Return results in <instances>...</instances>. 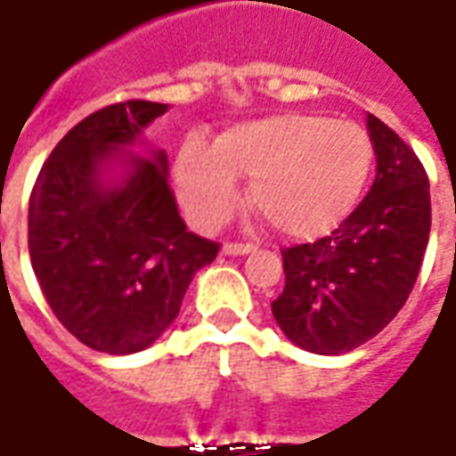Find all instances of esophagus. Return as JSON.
Returning <instances> with one entry per match:
<instances>
[{"label": "esophagus", "instance_id": "esophagus-1", "mask_svg": "<svg viewBox=\"0 0 456 456\" xmlns=\"http://www.w3.org/2000/svg\"><path fill=\"white\" fill-rule=\"evenodd\" d=\"M254 248V244H241V241H227L224 247H222V251L227 254V256H244V254H248Z\"/></svg>", "mask_w": 456, "mask_h": 456}]
</instances>
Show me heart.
Masks as SVG:
<instances>
[{"mask_svg": "<svg viewBox=\"0 0 456 456\" xmlns=\"http://www.w3.org/2000/svg\"><path fill=\"white\" fill-rule=\"evenodd\" d=\"M373 149L356 124L320 114H273L229 126L217 149L190 139L178 156V190L202 227L239 205L237 175L251 178L248 202L283 237H320L349 215L371 173Z\"/></svg>", "mask_w": 456, "mask_h": 456, "instance_id": "b5f03b06", "label": "heart"}]
</instances>
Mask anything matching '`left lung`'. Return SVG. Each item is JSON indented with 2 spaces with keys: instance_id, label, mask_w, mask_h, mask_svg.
<instances>
[{
  "instance_id": "left-lung-1",
  "label": "left lung",
  "mask_w": 456,
  "mask_h": 456,
  "mask_svg": "<svg viewBox=\"0 0 456 456\" xmlns=\"http://www.w3.org/2000/svg\"><path fill=\"white\" fill-rule=\"evenodd\" d=\"M376 178L342 224L283 248V293L271 303L283 335L313 354H344L398 315L430 239V183L420 159L379 117H366Z\"/></svg>"
}]
</instances>
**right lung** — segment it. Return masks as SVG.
Wrapping results in <instances>:
<instances>
[{"mask_svg":"<svg viewBox=\"0 0 456 456\" xmlns=\"http://www.w3.org/2000/svg\"><path fill=\"white\" fill-rule=\"evenodd\" d=\"M166 112L168 104L129 100L85 117L51 151L28 198V256L45 303L94 352L151 346L219 254L180 217L163 151L126 153V175L102 180L104 163Z\"/></svg>","mask_w":456,"mask_h":456,"instance_id":"right-lung-1","label":"right lung"}]
</instances>
